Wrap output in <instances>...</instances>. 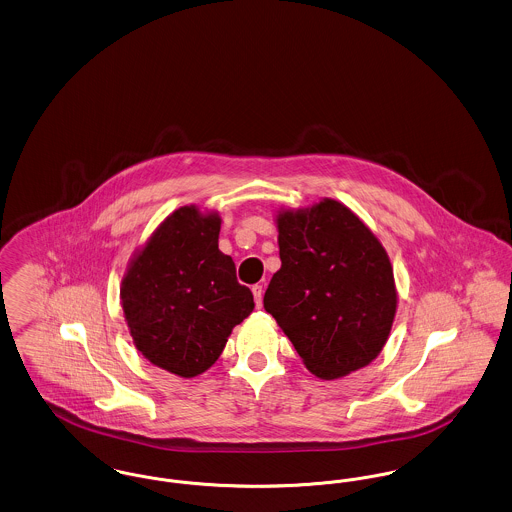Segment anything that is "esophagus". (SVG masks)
I'll list each match as a JSON object with an SVG mask.
<instances>
[{
	"mask_svg": "<svg viewBox=\"0 0 512 512\" xmlns=\"http://www.w3.org/2000/svg\"><path fill=\"white\" fill-rule=\"evenodd\" d=\"M251 292H253V297H255V305L261 307V305H263V286L255 284V286L251 288Z\"/></svg>",
	"mask_w": 512,
	"mask_h": 512,
	"instance_id": "1",
	"label": "esophagus"
}]
</instances>
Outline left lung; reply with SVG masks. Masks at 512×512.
Instances as JSON below:
<instances>
[{"label":"left lung","instance_id":"8db88e82","mask_svg":"<svg viewBox=\"0 0 512 512\" xmlns=\"http://www.w3.org/2000/svg\"><path fill=\"white\" fill-rule=\"evenodd\" d=\"M282 267L265 309L317 378L336 380L370 365L390 338L397 290L390 257L374 232L340 201L276 215Z\"/></svg>","mask_w":512,"mask_h":512}]
</instances>
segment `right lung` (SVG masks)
Masks as SVG:
<instances>
[{"mask_svg": "<svg viewBox=\"0 0 512 512\" xmlns=\"http://www.w3.org/2000/svg\"><path fill=\"white\" fill-rule=\"evenodd\" d=\"M219 213L172 211L122 276L121 305L136 349L151 365L194 378L215 365L234 326L251 315L253 293L219 249Z\"/></svg>", "mask_w": 512, "mask_h": 512, "instance_id": "obj_1", "label": "right lung"}]
</instances>
